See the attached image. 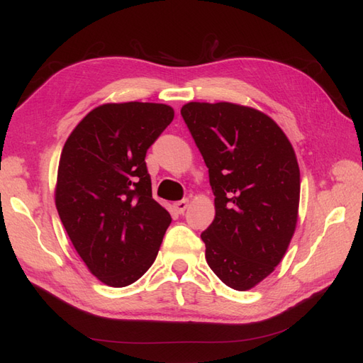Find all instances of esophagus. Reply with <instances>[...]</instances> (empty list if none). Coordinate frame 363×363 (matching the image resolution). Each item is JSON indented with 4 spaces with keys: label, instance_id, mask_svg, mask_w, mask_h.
Segmentation results:
<instances>
[{
    "label": "esophagus",
    "instance_id": "esophagus-1",
    "mask_svg": "<svg viewBox=\"0 0 363 363\" xmlns=\"http://www.w3.org/2000/svg\"><path fill=\"white\" fill-rule=\"evenodd\" d=\"M188 206H189V200H180L177 203H174L175 211H177L179 213H184V211L188 208Z\"/></svg>",
    "mask_w": 363,
    "mask_h": 363
}]
</instances>
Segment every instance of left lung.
I'll return each instance as SVG.
<instances>
[{"label":"left lung","instance_id":"obj_1","mask_svg":"<svg viewBox=\"0 0 363 363\" xmlns=\"http://www.w3.org/2000/svg\"><path fill=\"white\" fill-rule=\"evenodd\" d=\"M182 116L208 168L215 219L206 260L228 288L248 291L286 252L300 204V168L283 130L256 108L188 103Z\"/></svg>","mask_w":363,"mask_h":363}]
</instances>
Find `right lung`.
Segmentation results:
<instances>
[{"instance_id":"obj_1","label":"right lung","mask_w":363,"mask_h":363,"mask_svg":"<svg viewBox=\"0 0 363 363\" xmlns=\"http://www.w3.org/2000/svg\"><path fill=\"white\" fill-rule=\"evenodd\" d=\"M174 119L157 103H108L65 142L56 207L74 248L113 288L135 283L156 260L171 215L155 201L147 150Z\"/></svg>"}]
</instances>
